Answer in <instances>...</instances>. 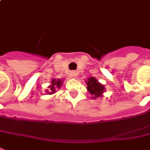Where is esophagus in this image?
<instances>
[{"label": "esophagus", "mask_w": 150, "mask_h": 150, "mask_svg": "<svg viewBox=\"0 0 150 150\" xmlns=\"http://www.w3.org/2000/svg\"><path fill=\"white\" fill-rule=\"evenodd\" d=\"M77 75V73H76V71H72L71 72V76L72 77H75Z\"/></svg>", "instance_id": "34e87169"}]
</instances>
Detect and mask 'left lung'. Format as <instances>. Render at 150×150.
<instances>
[{
  "label": "left lung",
  "mask_w": 150,
  "mask_h": 150,
  "mask_svg": "<svg viewBox=\"0 0 150 150\" xmlns=\"http://www.w3.org/2000/svg\"><path fill=\"white\" fill-rule=\"evenodd\" d=\"M87 89L91 93L92 98L96 99L102 96V93L105 92V87L97 80V79L91 77L87 81Z\"/></svg>",
  "instance_id": "obj_1"
}]
</instances>
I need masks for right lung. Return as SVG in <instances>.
Listing matches in <instances>:
<instances>
[{"label":"right lung","instance_id":"add662e5","mask_svg":"<svg viewBox=\"0 0 150 150\" xmlns=\"http://www.w3.org/2000/svg\"><path fill=\"white\" fill-rule=\"evenodd\" d=\"M62 82L63 80H62L60 79H53L51 81V85L49 86V89L46 90V92L48 94H53L57 92V88H60V87L62 85Z\"/></svg>","mask_w":150,"mask_h":150}]
</instances>
